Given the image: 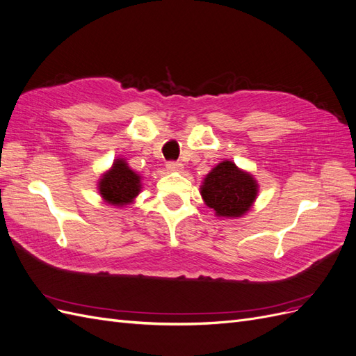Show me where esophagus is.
I'll return each instance as SVG.
<instances>
[{
    "label": "esophagus",
    "mask_w": 356,
    "mask_h": 356,
    "mask_svg": "<svg viewBox=\"0 0 356 356\" xmlns=\"http://www.w3.org/2000/svg\"><path fill=\"white\" fill-rule=\"evenodd\" d=\"M166 169L169 172H181L182 170V165L179 163V161H168Z\"/></svg>",
    "instance_id": "esophagus-1"
}]
</instances>
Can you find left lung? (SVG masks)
Wrapping results in <instances>:
<instances>
[{
  "label": "left lung",
  "mask_w": 356,
  "mask_h": 356,
  "mask_svg": "<svg viewBox=\"0 0 356 356\" xmlns=\"http://www.w3.org/2000/svg\"><path fill=\"white\" fill-rule=\"evenodd\" d=\"M200 195L217 217L239 218L252 208L258 196V182L234 161L222 160L203 178Z\"/></svg>",
  "instance_id": "8db88e82"
}]
</instances>
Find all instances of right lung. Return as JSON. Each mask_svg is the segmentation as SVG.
Segmentation results:
<instances>
[{
	"label": "right lung",
	"instance_id": "add662e5",
	"mask_svg": "<svg viewBox=\"0 0 356 356\" xmlns=\"http://www.w3.org/2000/svg\"><path fill=\"white\" fill-rule=\"evenodd\" d=\"M143 177L127 165L123 157H117L108 170L98 181V191L105 203L124 208L132 204L143 188Z\"/></svg>",
	"mask_w": 356,
	"mask_h": 356
}]
</instances>
